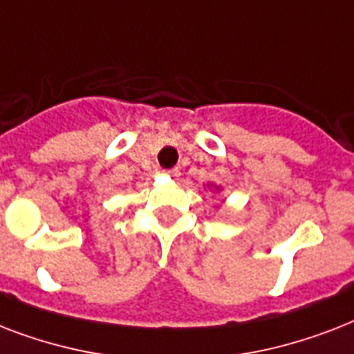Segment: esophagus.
Instances as JSON below:
<instances>
[{
	"label": "esophagus",
	"instance_id": "1",
	"mask_svg": "<svg viewBox=\"0 0 354 354\" xmlns=\"http://www.w3.org/2000/svg\"><path fill=\"white\" fill-rule=\"evenodd\" d=\"M169 176H178V174H180V172H178V169H169Z\"/></svg>",
	"mask_w": 354,
	"mask_h": 354
}]
</instances>
